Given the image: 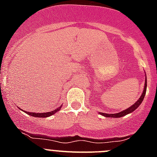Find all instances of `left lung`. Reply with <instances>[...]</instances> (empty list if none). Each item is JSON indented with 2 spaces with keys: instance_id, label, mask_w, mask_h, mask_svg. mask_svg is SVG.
Masks as SVG:
<instances>
[{
  "instance_id": "left-lung-1",
  "label": "left lung",
  "mask_w": 157,
  "mask_h": 157,
  "mask_svg": "<svg viewBox=\"0 0 157 157\" xmlns=\"http://www.w3.org/2000/svg\"><path fill=\"white\" fill-rule=\"evenodd\" d=\"M146 88H147V78H145V88H144V90L141 96L140 97L138 101H136L135 103L132 105V106H130V108H128L127 109H125L124 111H122V112H119V113H116V114H108V113H103V112H101L100 114L102 115V116H105V117H111V118H120L123 117V116H126V115L129 114V113H131V112H134L135 109H137L138 108L140 105L141 104V102L143 101L144 98H145V93H146Z\"/></svg>"
}]
</instances>
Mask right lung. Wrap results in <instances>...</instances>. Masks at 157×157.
<instances>
[{
	"label": "right lung",
	"instance_id": "1",
	"mask_svg": "<svg viewBox=\"0 0 157 157\" xmlns=\"http://www.w3.org/2000/svg\"><path fill=\"white\" fill-rule=\"evenodd\" d=\"M61 109V106L56 109V110L52 111V112H45V113H34V112H26L27 114L30 115L31 116H34V117H40V118H45V117H48V116H50L52 115H53L54 113H56V112H58L59 110H60Z\"/></svg>",
	"mask_w": 157,
	"mask_h": 157
}]
</instances>
